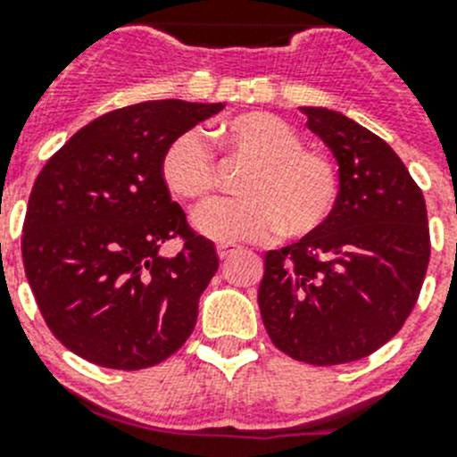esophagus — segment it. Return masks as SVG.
I'll return each mask as SVG.
<instances>
[{"label":"esophagus","mask_w":457,"mask_h":457,"mask_svg":"<svg viewBox=\"0 0 457 457\" xmlns=\"http://www.w3.org/2000/svg\"><path fill=\"white\" fill-rule=\"evenodd\" d=\"M237 249L240 247H237V245H233V242H220V245H217V253H220V258L233 256Z\"/></svg>","instance_id":"1"}]
</instances>
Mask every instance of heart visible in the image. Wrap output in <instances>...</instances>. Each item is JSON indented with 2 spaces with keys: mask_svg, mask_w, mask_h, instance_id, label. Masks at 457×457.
Listing matches in <instances>:
<instances>
[{
  "mask_svg": "<svg viewBox=\"0 0 457 457\" xmlns=\"http://www.w3.org/2000/svg\"><path fill=\"white\" fill-rule=\"evenodd\" d=\"M212 137L233 160L253 164L242 183L245 199H221L196 210L194 228L217 242L263 240L284 231H318L338 204L341 180L329 157L306 151L293 125L268 112H249L217 123ZM169 192L199 205L217 187V160L199 132L171 139L160 162Z\"/></svg>",
  "mask_w": 457,
  "mask_h": 457,
  "instance_id": "b5f03b06",
  "label": "heart"
}]
</instances>
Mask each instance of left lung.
<instances>
[{
  "label": "left lung",
  "instance_id": "obj_1",
  "mask_svg": "<svg viewBox=\"0 0 457 457\" xmlns=\"http://www.w3.org/2000/svg\"><path fill=\"white\" fill-rule=\"evenodd\" d=\"M338 164L332 217L265 253L258 306L281 353L313 366L369 357L398 334L430 261L426 201L394 148L327 107H300Z\"/></svg>",
  "mask_w": 457,
  "mask_h": 457
}]
</instances>
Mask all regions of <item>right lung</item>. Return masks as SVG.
<instances>
[{"instance_id":"obj_1","label":"right lung","mask_w":457,"mask_h":457,"mask_svg":"<svg viewBox=\"0 0 457 457\" xmlns=\"http://www.w3.org/2000/svg\"><path fill=\"white\" fill-rule=\"evenodd\" d=\"M221 103L148 100L98 116L40 169L29 194L22 261L47 327L71 353L139 370L192 334L199 297L220 268L171 201L164 148ZM183 237L169 259L159 247Z\"/></svg>"}]
</instances>
